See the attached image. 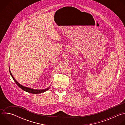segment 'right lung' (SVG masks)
Instances as JSON below:
<instances>
[{
    "instance_id": "obj_1",
    "label": "right lung",
    "mask_w": 125,
    "mask_h": 125,
    "mask_svg": "<svg viewBox=\"0 0 125 125\" xmlns=\"http://www.w3.org/2000/svg\"><path fill=\"white\" fill-rule=\"evenodd\" d=\"M9 72H10V74L11 76V77H12L13 80L15 81V82L17 84V85L20 88H21L22 90H23V91L29 93H31V94H41V93H43L47 91H48L49 90V88L50 87V86L49 87H48L47 88H46V89H44V90H35V89H33V88H31L30 87H26V86H24L22 85H21V84H20L14 78V77L13 76L10 70V67L9 66Z\"/></svg>"
}]
</instances>
